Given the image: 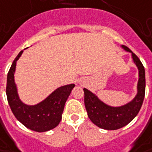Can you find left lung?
Instances as JSON below:
<instances>
[{"label":"left lung","mask_w":152,"mask_h":152,"mask_svg":"<svg viewBox=\"0 0 152 152\" xmlns=\"http://www.w3.org/2000/svg\"><path fill=\"white\" fill-rule=\"evenodd\" d=\"M121 48L131 54L134 65L138 69V82L136 87V95L127 103L113 107L102 102L95 93L84 88V102L87 115L92 123L99 128L107 130H115L122 128L130 123L138 114L142 106L145 91V68L140 60L126 46L121 45Z\"/></svg>","instance_id":"1"}]
</instances>
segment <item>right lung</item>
I'll list each match as a JSON object with an SVG mask.
<instances>
[{"instance_id": "1", "label": "right lung", "mask_w": 152, "mask_h": 152, "mask_svg": "<svg viewBox=\"0 0 152 152\" xmlns=\"http://www.w3.org/2000/svg\"><path fill=\"white\" fill-rule=\"evenodd\" d=\"M23 53V50L15 58L7 74V96L8 103L14 116L25 127L37 132L49 131L60 124L66 100L75 87V84H68L56 88L46 98L37 104H26L20 99L14 77L17 61Z\"/></svg>"}]
</instances>
